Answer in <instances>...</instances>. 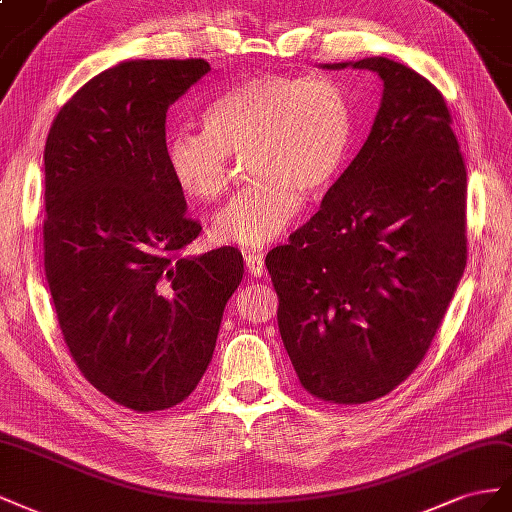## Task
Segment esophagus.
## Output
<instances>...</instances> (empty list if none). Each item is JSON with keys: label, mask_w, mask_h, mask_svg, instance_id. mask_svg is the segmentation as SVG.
Returning a JSON list of instances; mask_svg holds the SVG:
<instances>
[{"label": "esophagus", "mask_w": 512, "mask_h": 512, "mask_svg": "<svg viewBox=\"0 0 512 512\" xmlns=\"http://www.w3.org/2000/svg\"><path fill=\"white\" fill-rule=\"evenodd\" d=\"M244 261H246V270L251 276H261L266 272V266H264V255L261 253H255V251H248L244 255Z\"/></svg>", "instance_id": "obj_1"}]
</instances>
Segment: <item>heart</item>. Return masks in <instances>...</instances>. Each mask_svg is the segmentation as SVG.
Returning <instances> with one entry per match:
<instances>
[{
  "label": "heart",
  "mask_w": 512,
  "mask_h": 512,
  "mask_svg": "<svg viewBox=\"0 0 512 512\" xmlns=\"http://www.w3.org/2000/svg\"><path fill=\"white\" fill-rule=\"evenodd\" d=\"M203 130L175 128L165 154L188 195L218 201L231 184V158H244L253 182L216 214L218 242L259 248L276 240L302 208L337 180L354 137V111L330 77L257 75L218 94Z\"/></svg>",
  "instance_id": "heart-1"
}]
</instances>
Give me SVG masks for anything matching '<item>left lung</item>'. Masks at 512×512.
<instances>
[{
  "mask_svg": "<svg viewBox=\"0 0 512 512\" xmlns=\"http://www.w3.org/2000/svg\"><path fill=\"white\" fill-rule=\"evenodd\" d=\"M384 81L371 135L266 268L302 388L358 405L414 373L467 261V171L437 87L388 57L326 64Z\"/></svg>",
  "mask_w": 512,
  "mask_h": 512,
  "instance_id": "obj_1",
  "label": "left lung"
}]
</instances>
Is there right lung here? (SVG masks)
I'll return each instance as SVG.
<instances>
[{"label": "right lung", "mask_w": 512, "mask_h": 512, "mask_svg": "<svg viewBox=\"0 0 512 512\" xmlns=\"http://www.w3.org/2000/svg\"><path fill=\"white\" fill-rule=\"evenodd\" d=\"M208 72L206 60L113 66L66 102L45 145V274L66 347L139 414L197 388L244 274L233 246L184 255L201 225L165 154L167 109Z\"/></svg>", "instance_id": "obj_1"}]
</instances>
